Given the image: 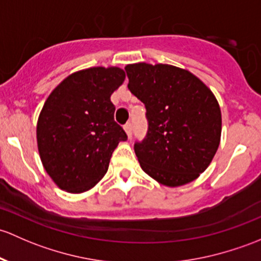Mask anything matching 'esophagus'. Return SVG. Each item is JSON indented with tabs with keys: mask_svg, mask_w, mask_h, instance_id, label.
<instances>
[{
	"mask_svg": "<svg viewBox=\"0 0 261 261\" xmlns=\"http://www.w3.org/2000/svg\"><path fill=\"white\" fill-rule=\"evenodd\" d=\"M123 128H125L126 134H127L128 139H130L131 135H133V125H131V122L125 123V126H123Z\"/></svg>",
	"mask_w": 261,
	"mask_h": 261,
	"instance_id": "1",
	"label": "esophagus"
}]
</instances>
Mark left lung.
<instances>
[{"label": "left lung", "instance_id": "left-lung-1", "mask_svg": "<svg viewBox=\"0 0 261 261\" xmlns=\"http://www.w3.org/2000/svg\"><path fill=\"white\" fill-rule=\"evenodd\" d=\"M128 90L146 109V136L134 144L141 169L166 186L195 180L213 160L221 135V112L196 76L171 65L125 67Z\"/></svg>", "mask_w": 261, "mask_h": 261}]
</instances>
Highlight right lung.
<instances>
[{
    "label": "right lung",
    "mask_w": 261,
    "mask_h": 261,
    "mask_svg": "<svg viewBox=\"0 0 261 261\" xmlns=\"http://www.w3.org/2000/svg\"><path fill=\"white\" fill-rule=\"evenodd\" d=\"M125 80L119 67H92L66 77L46 100L37 122L41 161L70 193L94 188L127 135L115 121L112 92Z\"/></svg>",
    "instance_id": "add662e5"
}]
</instances>
